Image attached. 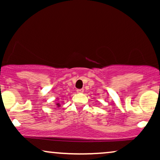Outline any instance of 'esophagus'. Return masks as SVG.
I'll return each instance as SVG.
<instances>
[{
  "mask_svg": "<svg viewBox=\"0 0 160 160\" xmlns=\"http://www.w3.org/2000/svg\"><path fill=\"white\" fill-rule=\"evenodd\" d=\"M76 92H77L78 93H82V92H84V89H77V90H76Z\"/></svg>",
  "mask_w": 160,
  "mask_h": 160,
  "instance_id": "obj_1",
  "label": "esophagus"
}]
</instances>
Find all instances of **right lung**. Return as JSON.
Returning <instances> with one entry per match:
<instances>
[{"label": "right lung", "mask_w": 160, "mask_h": 160, "mask_svg": "<svg viewBox=\"0 0 160 160\" xmlns=\"http://www.w3.org/2000/svg\"><path fill=\"white\" fill-rule=\"evenodd\" d=\"M57 107H60V103H57Z\"/></svg>", "instance_id": "right-lung-1"}]
</instances>
